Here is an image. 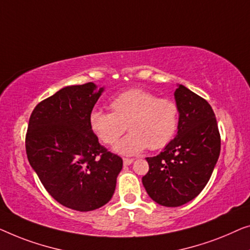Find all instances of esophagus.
<instances>
[{"label": "esophagus", "mask_w": 250, "mask_h": 250, "mask_svg": "<svg viewBox=\"0 0 250 250\" xmlns=\"http://www.w3.org/2000/svg\"><path fill=\"white\" fill-rule=\"evenodd\" d=\"M133 162V160L132 159H124V165H130Z\"/></svg>", "instance_id": "34e87169"}]
</instances>
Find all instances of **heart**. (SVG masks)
Wrapping results in <instances>:
<instances>
[{
    "label": "heart",
    "mask_w": 250,
    "mask_h": 250,
    "mask_svg": "<svg viewBox=\"0 0 250 250\" xmlns=\"http://www.w3.org/2000/svg\"><path fill=\"white\" fill-rule=\"evenodd\" d=\"M112 113L94 110L89 125L95 136L105 145H113L126 129L113 150L122 156H135L149 147L160 149L177 135L179 107L173 101L157 98L149 91L131 88L115 96L110 103Z\"/></svg>",
    "instance_id": "heart-1"
}]
</instances>
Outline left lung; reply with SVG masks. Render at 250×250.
<instances>
[{
  "instance_id": "8db88e82",
  "label": "left lung",
  "mask_w": 250,
  "mask_h": 250,
  "mask_svg": "<svg viewBox=\"0 0 250 250\" xmlns=\"http://www.w3.org/2000/svg\"><path fill=\"white\" fill-rule=\"evenodd\" d=\"M177 86L178 132L163 152L147 157L149 171L143 177L148 196L167 207L181 206L200 194L221 150L219 128L210 105L184 85Z\"/></svg>"
}]
</instances>
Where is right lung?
<instances>
[{
  "label": "right lung",
  "instance_id": "add662e5",
  "mask_svg": "<svg viewBox=\"0 0 250 250\" xmlns=\"http://www.w3.org/2000/svg\"><path fill=\"white\" fill-rule=\"evenodd\" d=\"M103 91L94 83L63 87L34 108L28 125L31 167L56 202L79 212L110 202L122 170L121 157L101 146L89 125Z\"/></svg>",
  "mask_w": 250,
  "mask_h": 250
}]
</instances>
